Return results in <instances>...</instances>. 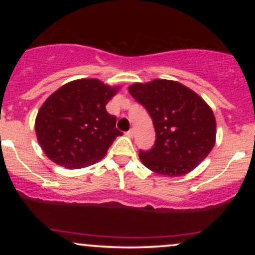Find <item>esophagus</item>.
<instances>
[{
  "mask_svg": "<svg viewBox=\"0 0 255 255\" xmlns=\"http://www.w3.org/2000/svg\"><path fill=\"white\" fill-rule=\"evenodd\" d=\"M126 135H127L128 137H133V135H134V129H129L128 131H126Z\"/></svg>",
  "mask_w": 255,
  "mask_h": 255,
  "instance_id": "obj_1",
  "label": "esophagus"
}]
</instances>
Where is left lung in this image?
<instances>
[{"label":"left lung","instance_id":"obj_1","mask_svg":"<svg viewBox=\"0 0 255 255\" xmlns=\"http://www.w3.org/2000/svg\"><path fill=\"white\" fill-rule=\"evenodd\" d=\"M153 122L156 140L140 150L146 168L165 176H182L195 169L216 141V119L200 96L177 81L156 79L128 87Z\"/></svg>","mask_w":255,"mask_h":255}]
</instances>
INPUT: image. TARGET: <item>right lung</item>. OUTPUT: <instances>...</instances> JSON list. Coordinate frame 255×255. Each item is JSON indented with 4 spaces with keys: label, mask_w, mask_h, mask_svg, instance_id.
I'll return each instance as SVG.
<instances>
[{
    "label": "right lung",
    "mask_w": 255,
    "mask_h": 255,
    "mask_svg": "<svg viewBox=\"0 0 255 255\" xmlns=\"http://www.w3.org/2000/svg\"><path fill=\"white\" fill-rule=\"evenodd\" d=\"M118 91L97 79H79L55 91L40 107L34 125L46 157L68 169L102 159L124 134L116 128V116L105 109Z\"/></svg>",
    "instance_id": "add662e5"
}]
</instances>
